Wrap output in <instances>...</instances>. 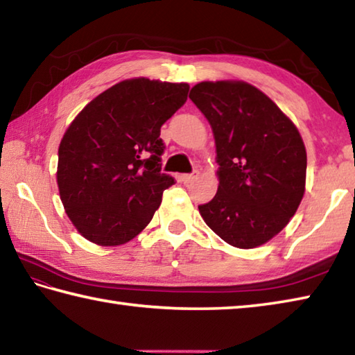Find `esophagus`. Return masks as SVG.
<instances>
[{"mask_svg":"<svg viewBox=\"0 0 355 355\" xmlns=\"http://www.w3.org/2000/svg\"><path fill=\"white\" fill-rule=\"evenodd\" d=\"M198 175H200V172L198 171H193L192 173H186V175H183L182 180H183L184 183H192L193 180L198 178Z\"/></svg>","mask_w":355,"mask_h":355,"instance_id":"34e87169","label":"esophagus"}]
</instances>
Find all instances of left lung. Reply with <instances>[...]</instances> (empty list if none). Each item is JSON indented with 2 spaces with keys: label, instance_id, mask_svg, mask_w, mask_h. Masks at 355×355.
<instances>
[{
  "label": "left lung",
  "instance_id": "1",
  "mask_svg": "<svg viewBox=\"0 0 355 355\" xmlns=\"http://www.w3.org/2000/svg\"><path fill=\"white\" fill-rule=\"evenodd\" d=\"M189 98L209 121L218 191L198 206L205 223L229 245L252 249L294 217L306 186V148L291 118L241 80L201 81Z\"/></svg>",
  "mask_w": 355,
  "mask_h": 355
}]
</instances>
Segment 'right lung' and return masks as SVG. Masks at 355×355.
I'll use <instances>...</instances> for the list:
<instances>
[{
    "mask_svg": "<svg viewBox=\"0 0 355 355\" xmlns=\"http://www.w3.org/2000/svg\"><path fill=\"white\" fill-rule=\"evenodd\" d=\"M187 83L144 76L116 83L86 104L58 148L61 203L83 237L120 246L150 223L163 191L159 129L187 100Z\"/></svg>",
    "mask_w": 355,
    "mask_h": 355,
    "instance_id": "obj_1",
    "label": "right lung"
}]
</instances>
